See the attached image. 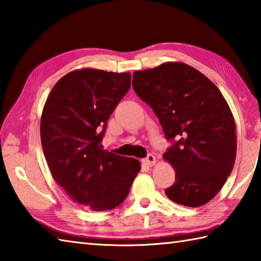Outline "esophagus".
<instances>
[{"label":"esophagus","mask_w":261,"mask_h":261,"mask_svg":"<svg viewBox=\"0 0 261 261\" xmlns=\"http://www.w3.org/2000/svg\"><path fill=\"white\" fill-rule=\"evenodd\" d=\"M142 163H143V165L148 166V167H151V166L156 164V157H154L153 154L149 153L145 159H142Z\"/></svg>","instance_id":"obj_1"}]
</instances>
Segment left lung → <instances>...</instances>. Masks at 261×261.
<instances>
[{
  "mask_svg": "<svg viewBox=\"0 0 261 261\" xmlns=\"http://www.w3.org/2000/svg\"><path fill=\"white\" fill-rule=\"evenodd\" d=\"M132 86L173 141L163 156L176 174L166 195L190 207L206 204L223 187L237 154L234 119L222 93L197 69L175 62L135 71Z\"/></svg>",
  "mask_w": 261,
  "mask_h": 261,
  "instance_id": "8db88e82",
  "label": "left lung"
}]
</instances>
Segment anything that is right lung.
<instances>
[{
	"label": "right lung",
	"mask_w": 261,
	"mask_h": 261,
	"mask_svg": "<svg viewBox=\"0 0 261 261\" xmlns=\"http://www.w3.org/2000/svg\"><path fill=\"white\" fill-rule=\"evenodd\" d=\"M130 86V73L74 70L56 83L42 110L41 145L54 179L95 212L119 206L141 168L137 159L101 146L108 120Z\"/></svg>",
	"instance_id": "1"
}]
</instances>
